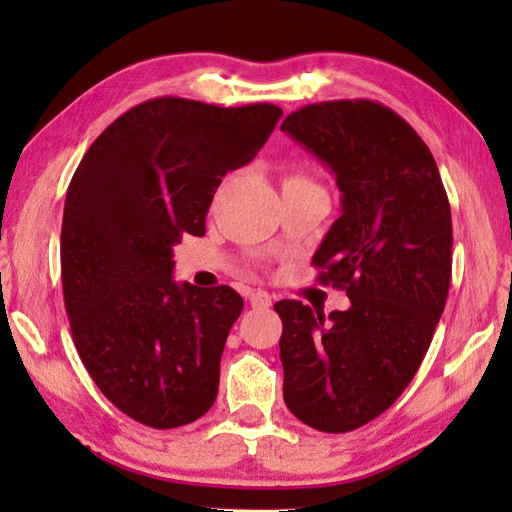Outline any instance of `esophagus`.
Returning a JSON list of instances; mask_svg holds the SVG:
<instances>
[{
    "instance_id": "34e87169",
    "label": "esophagus",
    "mask_w": 512,
    "mask_h": 512,
    "mask_svg": "<svg viewBox=\"0 0 512 512\" xmlns=\"http://www.w3.org/2000/svg\"><path fill=\"white\" fill-rule=\"evenodd\" d=\"M248 302H250V307H255V309H268L271 307V302H273V298L268 296L266 291H248Z\"/></svg>"
}]
</instances>
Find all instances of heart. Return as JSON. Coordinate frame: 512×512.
Here are the masks:
<instances>
[{
	"instance_id": "heart-1",
	"label": "heart",
	"mask_w": 512,
	"mask_h": 512,
	"mask_svg": "<svg viewBox=\"0 0 512 512\" xmlns=\"http://www.w3.org/2000/svg\"><path fill=\"white\" fill-rule=\"evenodd\" d=\"M291 185H311V180L302 176V173H287L282 180V187H291Z\"/></svg>"
}]
</instances>
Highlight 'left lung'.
<instances>
[{
	"instance_id": "1",
	"label": "left lung",
	"mask_w": 512,
	"mask_h": 512,
	"mask_svg": "<svg viewBox=\"0 0 512 512\" xmlns=\"http://www.w3.org/2000/svg\"><path fill=\"white\" fill-rule=\"evenodd\" d=\"M282 131L336 176L343 212L311 264L352 302L329 316L275 302L284 402L309 427L345 433L384 413L429 350L452 280V210L429 146L377 101L309 103Z\"/></svg>"
}]
</instances>
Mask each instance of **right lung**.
Instances as JSON below:
<instances>
[{"instance_id": "right-lung-1", "label": "right lung", "mask_w": 512, "mask_h": 512, "mask_svg": "<svg viewBox=\"0 0 512 512\" xmlns=\"http://www.w3.org/2000/svg\"><path fill=\"white\" fill-rule=\"evenodd\" d=\"M282 110L158 97L117 117L67 187L60 277L72 339L94 384L153 429L201 418L244 300L171 280L173 246L205 235L216 187L255 158Z\"/></svg>"}]
</instances>
